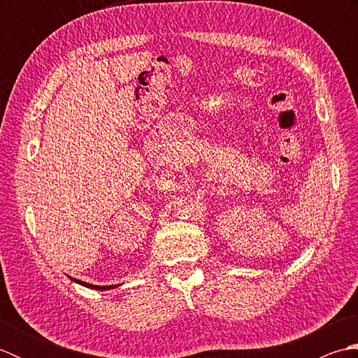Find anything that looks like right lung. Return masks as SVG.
Instances as JSON below:
<instances>
[{
    "label": "right lung",
    "mask_w": 358,
    "mask_h": 358,
    "mask_svg": "<svg viewBox=\"0 0 358 358\" xmlns=\"http://www.w3.org/2000/svg\"><path fill=\"white\" fill-rule=\"evenodd\" d=\"M71 280H72V281H75V283L83 285V286H86V287H89V289H96V291H109V289H113V287H118V286H120V285H112V286H96V285H89V283H86V281H81V280L72 278V277H71Z\"/></svg>",
    "instance_id": "add662e5"
}]
</instances>
